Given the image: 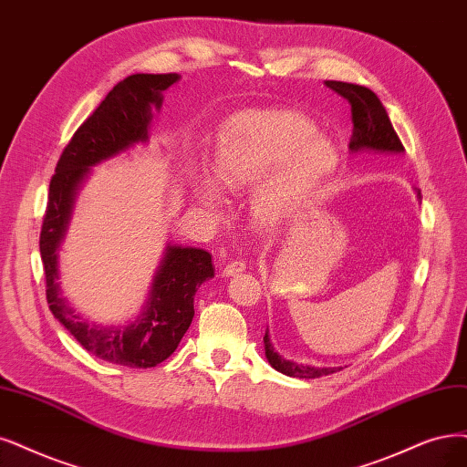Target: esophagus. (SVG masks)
<instances>
[{"instance_id": "obj_1", "label": "esophagus", "mask_w": 467, "mask_h": 467, "mask_svg": "<svg viewBox=\"0 0 467 467\" xmlns=\"http://www.w3.org/2000/svg\"><path fill=\"white\" fill-rule=\"evenodd\" d=\"M246 269V264L240 262V260H234V262H229L227 265L223 267V275H227V277H234V275L243 273Z\"/></svg>"}]
</instances>
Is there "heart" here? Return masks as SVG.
<instances>
[{"label":"heart","instance_id":"1","mask_svg":"<svg viewBox=\"0 0 467 467\" xmlns=\"http://www.w3.org/2000/svg\"><path fill=\"white\" fill-rule=\"evenodd\" d=\"M335 144L316 132L304 115L290 109H255L231 117L219 132L212 180L223 192L254 186L252 212L264 227L275 229L312 198L333 175ZM196 198L213 210L219 194L210 179H194Z\"/></svg>","mask_w":467,"mask_h":467}]
</instances>
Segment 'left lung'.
Listing matches in <instances>:
<instances>
[{
	"label": "left lung",
	"instance_id": "left-lung-1",
	"mask_svg": "<svg viewBox=\"0 0 467 467\" xmlns=\"http://www.w3.org/2000/svg\"><path fill=\"white\" fill-rule=\"evenodd\" d=\"M327 88H331L344 99H348L350 109H352V138H350V151H381V153H404V146L400 142L399 134H396L390 119L387 115V109L383 108L381 99L377 98L375 92H371L366 86L350 84V82H340V80H327ZM418 196L421 198L420 190ZM265 342V356L269 359L271 368L288 375V377H298V379H317L323 375H331L340 371L342 368H312V366H302L296 361L285 359L275 352L273 344L269 340V331H265L264 337Z\"/></svg>",
	"mask_w": 467,
	"mask_h": 467
}]
</instances>
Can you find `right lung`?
Returning a JSON list of instances; mask_svg holds the SVG:
<instances>
[{"label": "right lung", "mask_w": 467, "mask_h": 467, "mask_svg": "<svg viewBox=\"0 0 467 467\" xmlns=\"http://www.w3.org/2000/svg\"><path fill=\"white\" fill-rule=\"evenodd\" d=\"M181 77L130 75L113 86L96 111L77 129L65 146L49 181L42 221L40 254L46 275V298L51 314L84 350L109 364L136 369L155 368L177 350L194 317L198 286L213 277L210 252L190 246H167L151 283L144 312L123 327H101L82 319L61 296L57 248L71 219L77 190L90 167L148 140L151 108L160 109L171 84Z\"/></svg>", "instance_id": "1"}]
</instances>
